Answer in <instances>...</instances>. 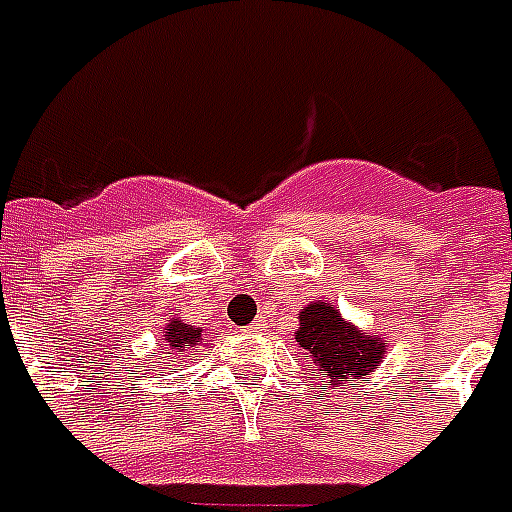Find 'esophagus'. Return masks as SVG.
I'll return each mask as SVG.
<instances>
[{"label": "esophagus", "instance_id": "1", "mask_svg": "<svg viewBox=\"0 0 512 512\" xmlns=\"http://www.w3.org/2000/svg\"><path fill=\"white\" fill-rule=\"evenodd\" d=\"M259 325H261V322H253V325L248 327V330H251V333H256V330H259Z\"/></svg>", "mask_w": 512, "mask_h": 512}]
</instances>
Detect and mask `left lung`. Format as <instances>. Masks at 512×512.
I'll return each mask as SVG.
<instances>
[{
	"label": "left lung",
	"mask_w": 512,
	"mask_h": 512,
	"mask_svg": "<svg viewBox=\"0 0 512 512\" xmlns=\"http://www.w3.org/2000/svg\"><path fill=\"white\" fill-rule=\"evenodd\" d=\"M296 341L304 346L322 375V383L338 386L341 380H359L375 372L386 346L375 335H365L346 322L333 304L314 301L298 314Z\"/></svg>",
	"instance_id": "obj_1"
}]
</instances>
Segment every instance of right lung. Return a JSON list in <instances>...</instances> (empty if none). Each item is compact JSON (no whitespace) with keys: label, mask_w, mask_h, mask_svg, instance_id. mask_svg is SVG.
<instances>
[{"label":"right lung","mask_w":512,"mask_h":512,"mask_svg":"<svg viewBox=\"0 0 512 512\" xmlns=\"http://www.w3.org/2000/svg\"><path fill=\"white\" fill-rule=\"evenodd\" d=\"M200 333H203L200 327L185 325L182 320H171L169 327H166V338H163V346H166L169 351H187V349H192V346L203 343Z\"/></svg>","instance_id":"add662e5"}]
</instances>
